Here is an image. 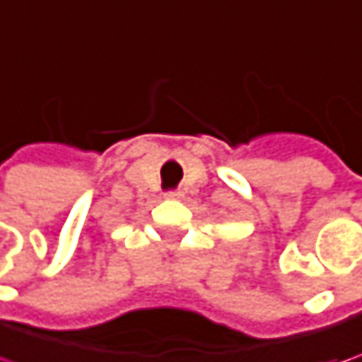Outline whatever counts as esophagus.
Masks as SVG:
<instances>
[{
	"instance_id": "esophagus-1",
	"label": "esophagus",
	"mask_w": 362,
	"mask_h": 362,
	"mask_svg": "<svg viewBox=\"0 0 362 362\" xmlns=\"http://www.w3.org/2000/svg\"><path fill=\"white\" fill-rule=\"evenodd\" d=\"M168 197L170 199H182V192L180 190H172V192H168Z\"/></svg>"
}]
</instances>
